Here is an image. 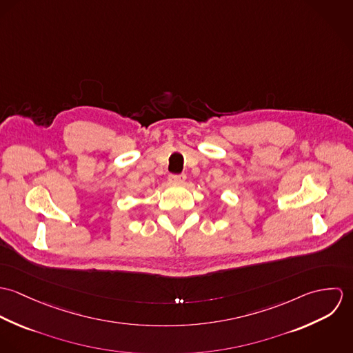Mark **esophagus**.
<instances>
[{
	"mask_svg": "<svg viewBox=\"0 0 353 353\" xmlns=\"http://www.w3.org/2000/svg\"><path fill=\"white\" fill-rule=\"evenodd\" d=\"M168 181H170L171 183H174V185H182V183H185V181H186V175H185V174L171 175Z\"/></svg>",
	"mask_w": 353,
	"mask_h": 353,
	"instance_id": "esophagus-1",
	"label": "esophagus"
}]
</instances>
